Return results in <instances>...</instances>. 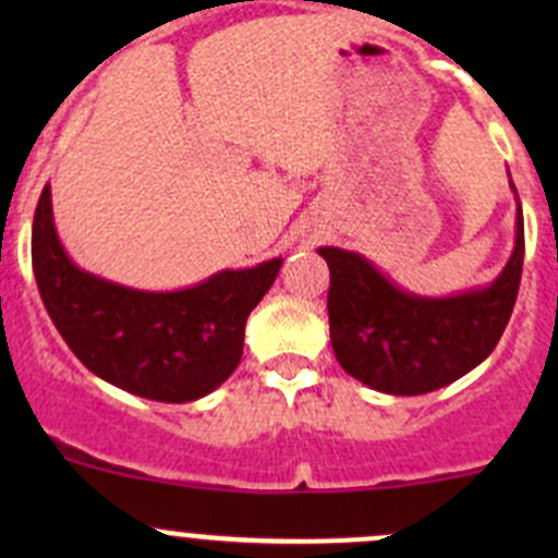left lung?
<instances>
[{
    "label": "left lung",
    "mask_w": 558,
    "mask_h": 558,
    "mask_svg": "<svg viewBox=\"0 0 558 558\" xmlns=\"http://www.w3.org/2000/svg\"><path fill=\"white\" fill-rule=\"evenodd\" d=\"M318 253L331 272L326 311L340 367L375 391L418 397L459 380L497 348L521 286V202L515 245L502 272L483 289L453 296L399 289L362 253L342 247H318Z\"/></svg>",
    "instance_id": "1"
}]
</instances>
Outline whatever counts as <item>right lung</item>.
I'll use <instances>...</instances> for the list:
<instances>
[{"instance_id":"obj_1","label":"right lung","mask_w":558,"mask_h":558,"mask_svg":"<svg viewBox=\"0 0 558 558\" xmlns=\"http://www.w3.org/2000/svg\"><path fill=\"white\" fill-rule=\"evenodd\" d=\"M283 258L223 269L178 291H143L86 272L53 227L50 185L32 223V267L50 320L97 378L154 402L216 391L243 356L245 320Z\"/></svg>"}]
</instances>
